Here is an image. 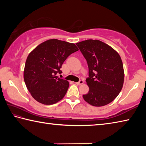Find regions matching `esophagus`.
Segmentation results:
<instances>
[{
	"instance_id": "34e87169",
	"label": "esophagus",
	"mask_w": 146,
	"mask_h": 146,
	"mask_svg": "<svg viewBox=\"0 0 146 146\" xmlns=\"http://www.w3.org/2000/svg\"><path fill=\"white\" fill-rule=\"evenodd\" d=\"M75 84H76V85H78V86L82 85V84H84V80H80V81H79V82H76Z\"/></svg>"
}]
</instances>
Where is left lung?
<instances>
[{
    "mask_svg": "<svg viewBox=\"0 0 146 146\" xmlns=\"http://www.w3.org/2000/svg\"><path fill=\"white\" fill-rule=\"evenodd\" d=\"M76 44L89 68V77L86 80L90 90L83 95L84 99L96 107L108 104L123 87L124 71L120 56L110 46L98 40L89 39Z\"/></svg>",
    "mask_w": 146,
    "mask_h": 146,
    "instance_id": "8db88e82",
    "label": "left lung"
}]
</instances>
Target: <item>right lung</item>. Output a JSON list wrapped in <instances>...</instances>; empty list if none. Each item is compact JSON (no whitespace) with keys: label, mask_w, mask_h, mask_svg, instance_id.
Listing matches in <instances>:
<instances>
[{"label":"right lung","mask_w":146,"mask_h":146,"mask_svg":"<svg viewBox=\"0 0 146 146\" xmlns=\"http://www.w3.org/2000/svg\"><path fill=\"white\" fill-rule=\"evenodd\" d=\"M78 49L75 44L49 39L39 44L29 54L24 70V80L35 100L44 105L62 99L70 84L56 74L64 62Z\"/></svg>","instance_id":"add662e5"}]
</instances>
